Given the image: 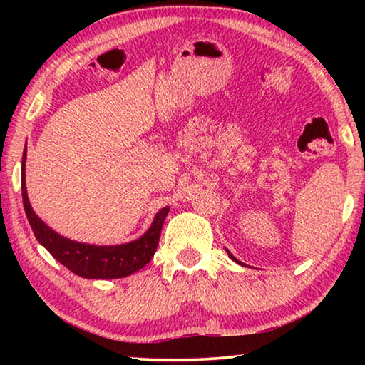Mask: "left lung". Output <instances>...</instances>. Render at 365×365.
I'll use <instances>...</instances> for the list:
<instances>
[{"instance_id": "obj_1", "label": "left lung", "mask_w": 365, "mask_h": 365, "mask_svg": "<svg viewBox=\"0 0 365 365\" xmlns=\"http://www.w3.org/2000/svg\"><path fill=\"white\" fill-rule=\"evenodd\" d=\"M227 252H228V257H230V259H232V261H235V262H237V264H242V262H240V261H238V259H237V257H235V256L232 255V252H230V251H227ZM242 265H243V264H242Z\"/></svg>"}]
</instances>
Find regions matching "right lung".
Here are the masks:
<instances>
[{
  "instance_id": "1",
  "label": "right lung",
  "mask_w": 365,
  "mask_h": 365,
  "mask_svg": "<svg viewBox=\"0 0 365 365\" xmlns=\"http://www.w3.org/2000/svg\"><path fill=\"white\" fill-rule=\"evenodd\" d=\"M26 159L27 150L22 156V201L26 215L32 227L35 238L49 251L58 262L83 279H123L143 269L151 261L158 250L160 230H163L169 206L160 209L154 215L153 224L140 238L123 245H88L66 238L51 227H48L30 206L26 187Z\"/></svg>"
}]
</instances>
